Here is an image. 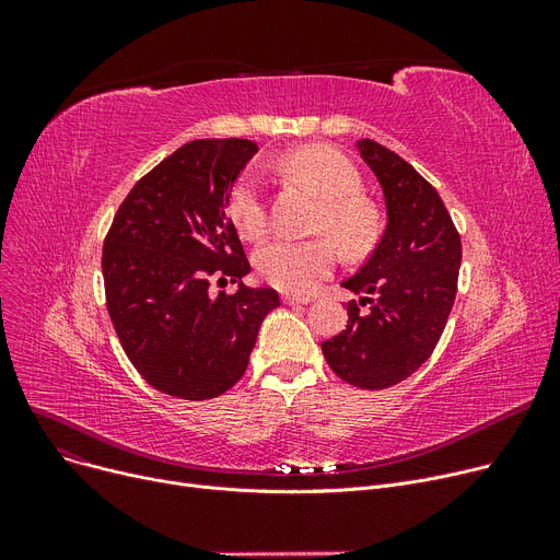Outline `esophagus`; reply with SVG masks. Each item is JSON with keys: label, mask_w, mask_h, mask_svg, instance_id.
Listing matches in <instances>:
<instances>
[{"label": "esophagus", "mask_w": 560, "mask_h": 560, "mask_svg": "<svg viewBox=\"0 0 560 560\" xmlns=\"http://www.w3.org/2000/svg\"><path fill=\"white\" fill-rule=\"evenodd\" d=\"M283 300V304H290V306H298V304H308L313 298H298V295H283L281 298Z\"/></svg>", "instance_id": "esophagus-1"}]
</instances>
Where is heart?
Here are the masks:
<instances>
[{
    "label": "heart",
    "instance_id": "b5f03b06",
    "mask_svg": "<svg viewBox=\"0 0 560 560\" xmlns=\"http://www.w3.org/2000/svg\"><path fill=\"white\" fill-rule=\"evenodd\" d=\"M283 167L322 199L315 231L329 233L345 254L365 252L372 243L376 220L370 206L359 199L361 176L357 167L345 156L322 150V147H302L288 154ZM229 215L247 238H258L268 226L260 179L254 172H245L235 182L229 195ZM254 265L262 281L292 295H306L331 275L336 254L325 238H275L256 249Z\"/></svg>",
    "mask_w": 560,
    "mask_h": 560
}]
</instances>
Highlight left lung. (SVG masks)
<instances>
[{
    "label": "left lung",
    "mask_w": 560,
    "mask_h": 560,
    "mask_svg": "<svg viewBox=\"0 0 560 560\" xmlns=\"http://www.w3.org/2000/svg\"><path fill=\"white\" fill-rule=\"evenodd\" d=\"M357 150L384 192L386 229L363 268L342 281L359 300L347 302V329L322 342V354L347 384L384 390L413 374L445 331L460 235L413 165L368 138Z\"/></svg>",
    "instance_id": "1"
}]
</instances>
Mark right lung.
<instances>
[{
    "label": "right lung",
    "mask_w": 560,
    "mask_h": 560,
    "mask_svg": "<svg viewBox=\"0 0 560 560\" xmlns=\"http://www.w3.org/2000/svg\"><path fill=\"white\" fill-rule=\"evenodd\" d=\"M258 152L243 138L192 140L161 161L117 209L102 252L106 308L125 354L152 388L213 399L247 370L260 322L279 306L249 288V260L226 215L233 182ZM211 276L240 283L211 299Z\"/></svg>",
    "instance_id": "right-lung-1"
}]
</instances>
